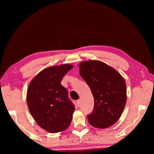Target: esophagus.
Instances as JSON below:
<instances>
[{
    "mask_svg": "<svg viewBox=\"0 0 154 154\" xmlns=\"http://www.w3.org/2000/svg\"><path fill=\"white\" fill-rule=\"evenodd\" d=\"M76 105H77V106L79 107L80 106V100H77L76 101Z\"/></svg>",
    "mask_w": 154,
    "mask_h": 154,
    "instance_id": "obj_1",
    "label": "esophagus"
}]
</instances>
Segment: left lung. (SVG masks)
<instances>
[{
  "instance_id": "left-lung-1",
  "label": "left lung",
  "mask_w": 154,
  "mask_h": 154,
  "mask_svg": "<svg viewBox=\"0 0 154 154\" xmlns=\"http://www.w3.org/2000/svg\"><path fill=\"white\" fill-rule=\"evenodd\" d=\"M80 74L91 88L94 105L87 115L89 123L96 128H106L122 116L127 101V87L123 78L106 63L97 61L80 63Z\"/></svg>"
}]
</instances>
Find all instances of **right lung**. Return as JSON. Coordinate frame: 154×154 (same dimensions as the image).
<instances>
[{"label": "right lung", "mask_w": 154, "mask_h": 154, "mask_svg": "<svg viewBox=\"0 0 154 154\" xmlns=\"http://www.w3.org/2000/svg\"><path fill=\"white\" fill-rule=\"evenodd\" d=\"M72 67L65 64L46 68L33 78L27 89L31 114L41 128L50 133L62 132L71 123L75 108L61 81Z\"/></svg>", "instance_id": "1"}]
</instances>
